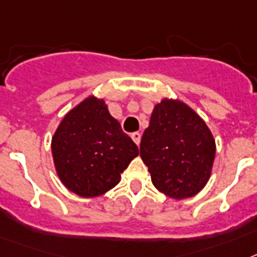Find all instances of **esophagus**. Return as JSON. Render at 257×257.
Here are the masks:
<instances>
[{"label": "esophagus", "mask_w": 257, "mask_h": 257, "mask_svg": "<svg viewBox=\"0 0 257 257\" xmlns=\"http://www.w3.org/2000/svg\"><path fill=\"white\" fill-rule=\"evenodd\" d=\"M131 138H133V141L139 146V143H141V138H142L141 133H133L131 134Z\"/></svg>", "instance_id": "obj_1"}]
</instances>
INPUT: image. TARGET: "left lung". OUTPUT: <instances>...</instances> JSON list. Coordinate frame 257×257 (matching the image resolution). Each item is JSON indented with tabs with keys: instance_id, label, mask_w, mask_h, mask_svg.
<instances>
[{
	"instance_id": "1",
	"label": "left lung",
	"mask_w": 257,
	"mask_h": 257,
	"mask_svg": "<svg viewBox=\"0 0 257 257\" xmlns=\"http://www.w3.org/2000/svg\"><path fill=\"white\" fill-rule=\"evenodd\" d=\"M141 158L155 188L184 200L196 196L209 181L215 141L198 114L179 99L155 105L141 142Z\"/></svg>"
}]
</instances>
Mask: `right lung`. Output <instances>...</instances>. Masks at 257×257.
I'll return each mask as SVG.
<instances>
[{
  "label": "right lung",
  "instance_id": "1",
  "mask_svg": "<svg viewBox=\"0 0 257 257\" xmlns=\"http://www.w3.org/2000/svg\"><path fill=\"white\" fill-rule=\"evenodd\" d=\"M52 158L60 181L77 196L92 198L120 181L139 155L138 146L110 115L103 99L90 95L63 118L55 131Z\"/></svg>",
  "mask_w": 257,
  "mask_h": 257
}]
</instances>
